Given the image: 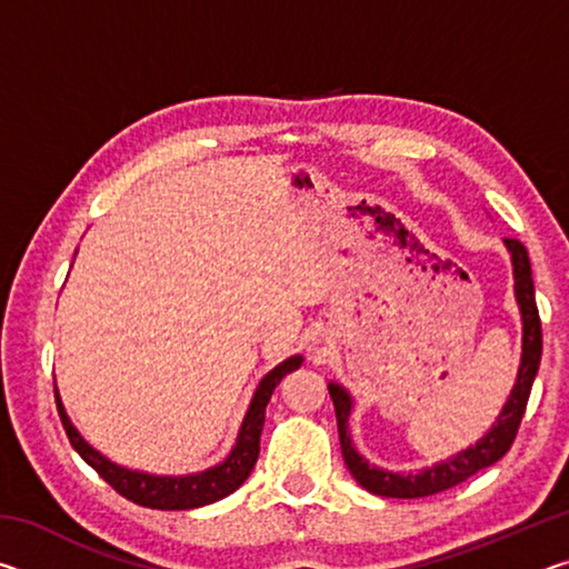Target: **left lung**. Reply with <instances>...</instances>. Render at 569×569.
Masks as SVG:
<instances>
[{
  "label": "left lung",
  "mask_w": 569,
  "mask_h": 569,
  "mask_svg": "<svg viewBox=\"0 0 569 569\" xmlns=\"http://www.w3.org/2000/svg\"><path fill=\"white\" fill-rule=\"evenodd\" d=\"M505 246L512 256L515 268V296L519 303V313H522V359H519V371L515 379L512 393H509L507 403L499 411L492 429L481 437L477 445L467 447L459 455L439 461L435 467H427L421 471H409V475H399V471H387L377 465H369L359 451H356L351 435H349V417L353 399L349 391L339 383H329V393L333 399L336 409V423H339V439H341V455L346 467L359 481L363 489L379 497H393V499H417L429 497L437 492H445L467 481L477 471L492 467L495 461L502 459L512 441L517 437L519 423H522L529 391L539 369V359H542V323H539V311L535 301V283H532V268H529L527 248L519 243L517 238H505Z\"/></svg>",
  "instance_id": "1"
}]
</instances>
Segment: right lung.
I'll list each match as a JSON object with an SVG mask.
<instances>
[{
    "mask_svg": "<svg viewBox=\"0 0 569 569\" xmlns=\"http://www.w3.org/2000/svg\"><path fill=\"white\" fill-rule=\"evenodd\" d=\"M301 363H303V356H291V359L278 363L273 371H268L261 379V383H258L246 419L240 423L236 447L230 449L226 461H220V465L210 467L206 471H198V475H186V477H158V475H148V471H132V469L118 467L114 461L102 457L98 449H92L88 441L80 437V431L72 427L70 417H67L57 389H54V399H57V411H60L62 427L67 431V437H70V445L74 447L77 455H80L104 481H108L114 492H120L124 499H130L134 505L150 507V509H196L203 505H213L218 499L233 495L236 489L248 479V475L253 471L258 461V451H261V431H263L266 407L268 401H271V393L278 383H281L286 373L296 371Z\"/></svg>",
    "mask_w": 569,
    "mask_h": 569,
    "instance_id": "add662e5",
    "label": "right lung"
}]
</instances>
